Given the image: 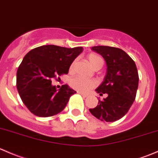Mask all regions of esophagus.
<instances>
[{
  "label": "esophagus",
  "instance_id": "esophagus-1",
  "mask_svg": "<svg viewBox=\"0 0 158 158\" xmlns=\"http://www.w3.org/2000/svg\"><path fill=\"white\" fill-rule=\"evenodd\" d=\"M78 94H81V95H82V97H84V98H86V97H88V94H84V93H82V92H78Z\"/></svg>",
  "mask_w": 158,
  "mask_h": 158
}]
</instances>
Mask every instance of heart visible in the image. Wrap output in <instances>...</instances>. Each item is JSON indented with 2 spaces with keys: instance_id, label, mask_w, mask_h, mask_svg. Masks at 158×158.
<instances>
[{
  "instance_id": "obj_1",
  "label": "heart",
  "mask_w": 158,
  "mask_h": 158,
  "mask_svg": "<svg viewBox=\"0 0 158 158\" xmlns=\"http://www.w3.org/2000/svg\"><path fill=\"white\" fill-rule=\"evenodd\" d=\"M88 60H89V63L93 67L95 68L98 67V66H103V60L100 56L98 55L97 54H94V53H91L87 56ZM75 63L76 61H73L71 64L69 69L73 70V69ZM98 85L97 81L94 79H87L85 78L80 77V76H76V77L73 78L70 81V85L73 89L76 90L79 92L86 93L91 90V89H94L96 85Z\"/></svg>"
}]
</instances>
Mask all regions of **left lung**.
I'll return each mask as SVG.
<instances>
[{"label":"left lung","instance_id":"1","mask_svg":"<svg viewBox=\"0 0 158 158\" xmlns=\"http://www.w3.org/2000/svg\"><path fill=\"white\" fill-rule=\"evenodd\" d=\"M92 49L100 54L107 64V74L96 92L107 97L89 111L94 117L106 122H114L129 111L135 99L139 74L137 68L129 55L118 48L94 46Z\"/></svg>","mask_w":158,"mask_h":158}]
</instances>
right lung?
I'll return each instance as SVG.
<instances>
[{
    "mask_svg": "<svg viewBox=\"0 0 158 158\" xmlns=\"http://www.w3.org/2000/svg\"><path fill=\"white\" fill-rule=\"evenodd\" d=\"M82 51V47L67 48L43 45L31 50L19 66L16 88L26 107L40 117L56 115L63 110L71 95L76 93L67 85L57 92L52 79L67 74L69 66Z\"/></svg>",
    "mask_w": 158,
    "mask_h": 158,
    "instance_id": "1",
    "label": "right lung"
}]
</instances>
